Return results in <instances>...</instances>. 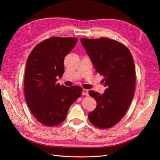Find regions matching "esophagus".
Here are the masks:
<instances>
[{
  "mask_svg": "<svg viewBox=\"0 0 160 160\" xmlns=\"http://www.w3.org/2000/svg\"><path fill=\"white\" fill-rule=\"evenodd\" d=\"M88 92H89V91L88 89H83V91H82V95H89Z\"/></svg>",
  "mask_w": 160,
  "mask_h": 160,
  "instance_id": "1",
  "label": "esophagus"
}]
</instances>
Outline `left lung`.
<instances>
[{"label":"left lung","mask_w":160,"mask_h":160,"mask_svg":"<svg viewBox=\"0 0 160 160\" xmlns=\"http://www.w3.org/2000/svg\"><path fill=\"white\" fill-rule=\"evenodd\" d=\"M81 41L106 87L103 94L89 91L97 107L88 118L94 126L108 129L123 117L133 98L136 75L133 57L125 45L107 37L82 38Z\"/></svg>","instance_id":"obj_1"}]
</instances>
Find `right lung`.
Instances as JSON below:
<instances>
[{"instance_id": "add662e5", "label": "right lung", "mask_w": 160, "mask_h": 160, "mask_svg": "<svg viewBox=\"0 0 160 160\" xmlns=\"http://www.w3.org/2000/svg\"><path fill=\"white\" fill-rule=\"evenodd\" d=\"M76 37H52L42 41L32 50L27 61L24 93L35 118L52 127L65 119L69 108L80 98V86L65 87L57 83L64 72V59L73 49Z\"/></svg>"}]
</instances>
